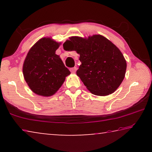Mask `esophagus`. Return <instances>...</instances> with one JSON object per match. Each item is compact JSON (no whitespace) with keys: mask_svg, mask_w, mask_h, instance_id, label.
I'll list each match as a JSON object with an SVG mask.
<instances>
[{"mask_svg":"<svg viewBox=\"0 0 152 152\" xmlns=\"http://www.w3.org/2000/svg\"><path fill=\"white\" fill-rule=\"evenodd\" d=\"M77 70V68L76 67H74V68H70V72L72 73H75Z\"/></svg>","mask_w":152,"mask_h":152,"instance_id":"1","label":"esophagus"}]
</instances>
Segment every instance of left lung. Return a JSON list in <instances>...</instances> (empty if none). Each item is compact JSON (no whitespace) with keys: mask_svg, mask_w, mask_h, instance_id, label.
I'll list each match as a JSON object with an SVG mask.
<instances>
[{"mask_svg":"<svg viewBox=\"0 0 152 152\" xmlns=\"http://www.w3.org/2000/svg\"><path fill=\"white\" fill-rule=\"evenodd\" d=\"M76 51L81 61L77 76L92 94L107 96L119 88L125 78L127 63L116 45L101 35L72 36L63 44Z\"/></svg>","mask_w":152,"mask_h":152,"instance_id":"obj_1","label":"left lung"}]
</instances>
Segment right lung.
Instances as JSON below:
<instances>
[{"mask_svg":"<svg viewBox=\"0 0 152 152\" xmlns=\"http://www.w3.org/2000/svg\"><path fill=\"white\" fill-rule=\"evenodd\" d=\"M61 43L43 37L28 51L23 66L27 84L36 94L51 96L57 92L70 72L56 54Z\"/></svg>","mask_w":152,"mask_h":152,"instance_id":"add662e5","label":"right lung"}]
</instances>
